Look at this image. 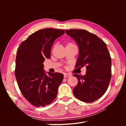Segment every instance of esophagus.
Masks as SVG:
<instances>
[{
    "instance_id": "esophagus-1",
    "label": "esophagus",
    "mask_w": 126,
    "mask_h": 126,
    "mask_svg": "<svg viewBox=\"0 0 126 126\" xmlns=\"http://www.w3.org/2000/svg\"><path fill=\"white\" fill-rule=\"evenodd\" d=\"M71 75L68 74H64V78H68V77H70Z\"/></svg>"
}]
</instances>
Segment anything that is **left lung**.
<instances>
[{
  "label": "left lung",
  "mask_w": 126,
  "mask_h": 126,
  "mask_svg": "<svg viewBox=\"0 0 126 126\" xmlns=\"http://www.w3.org/2000/svg\"><path fill=\"white\" fill-rule=\"evenodd\" d=\"M77 43L79 56L76 67H86L84 76L74 74L78 80L73 90L74 96L85 102L101 98L107 90L111 76V59L105 42L84 29L66 30Z\"/></svg>",
  "instance_id": "obj_1"
}]
</instances>
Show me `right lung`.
<instances>
[{"instance_id":"right-lung-1","label":"right lung","mask_w":126,"mask_h":126,"mask_svg":"<svg viewBox=\"0 0 126 126\" xmlns=\"http://www.w3.org/2000/svg\"><path fill=\"white\" fill-rule=\"evenodd\" d=\"M63 30L45 28L30 35L18 48L15 77L22 95L36 107H44L55 100L63 75L45 74L43 63L50 58L54 41L64 34Z\"/></svg>"}]
</instances>
